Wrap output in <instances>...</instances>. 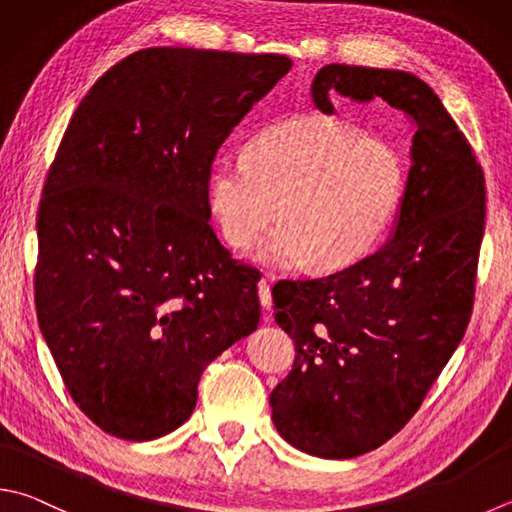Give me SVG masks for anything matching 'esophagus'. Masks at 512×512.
<instances>
[{
  "instance_id": "1",
  "label": "esophagus",
  "mask_w": 512,
  "mask_h": 512,
  "mask_svg": "<svg viewBox=\"0 0 512 512\" xmlns=\"http://www.w3.org/2000/svg\"><path fill=\"white\" fill-rule=\"evenodd\" d=\"M258 298H260V305H263V310H272V289H269V283L265 278H260L258 281ZM267 321V316H265Z\"/></svg>"
}]
</instances>
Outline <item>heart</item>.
<instances>
[{
    "label": "heart",
    "mask_w": 512,
    "mask_h": 512,
    "mask_svg": "<svg viewBox=\"0 0 512 512\" xmlns=\"http://www.w3.org/2000/svg\"><path fill=\"white\" fill-rule=\"evenodd\" d=\"M408 187V158L397 144L352 124L307 113L276 122L223 153L211 167L207 200L229 247H252L281 211L256 258L276 267L310 260L343 269L388 234Z\"/></svg>",
    "instance_id": "1"
}]
</instances>
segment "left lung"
Masks as SVG:
<instances>
[{"mask_svg":"<svg viewBox=\"0 0 512 512\" xmlns=\"http://www.w3.org/2000/svg\"><path fill=\"white\" fill-rule=\"evenodd\" d=\"M381 98L412 131L392 236L341 272L274 285L296 359L269 394L287 443L323 459L365 455L406 426L466 334L486 218L484 171L430 86L394 69L327 64L312 100Z\"/></svg>","mask_w":512,"mask_h":512,"instance_id":"obj_1","label":"left lung"}]
</instances>
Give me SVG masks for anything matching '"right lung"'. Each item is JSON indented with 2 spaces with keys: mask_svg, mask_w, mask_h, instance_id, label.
<instances>
[{
  "mask_svg": "<svg viewBox=\"0 0 512 512\" xmlns=\"http://www.w3.org/2000/svg\"><path fill=\"white\" fill-rule=\"evenodd\" d=\"M285 55L153 46L77 106L44 182L35 307L86 417L127 441L182 426L202 370L260 321L258 269L209 225L211 162Z\"/></svg>",
  "mask_w": 512,
  "mask_h": 512,
  "instance_id": "right-lung-1",
  "label": "right lung"
}]
</instances>
